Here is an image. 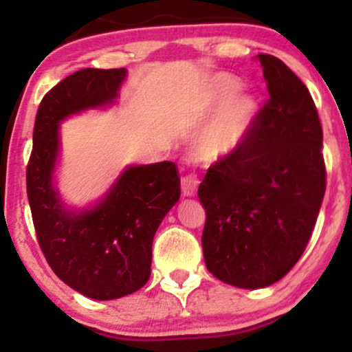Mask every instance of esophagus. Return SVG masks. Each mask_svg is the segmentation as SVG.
Wrapping results in <instances>:
<instances>
[{
  "mask_svg": "<svg viewBox=\"0 0 352 352\" xmlns=\"http://www.w3.org/2000/svg\"><path fill=\"white\" fill-rule=\"evenodd\" d=\"M199 179L193 173H188V175L182 177V193L185 197H192L197 193V188H199Z\"/></svg>",
  "mask_w": 352,
  "mask_h": 352,
  "instance_id": "34e87169",
  "label": "esophagus"
}]
</instances>
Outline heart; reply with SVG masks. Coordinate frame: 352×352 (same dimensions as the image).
I'll return each instance as SVG.
<instances>
[{
	"label": "heart",
	"instance_id": "b5f03b06",
	"mask_svg": "<svg viewBox=\"0 0 352 352\" xmlns=\"http://www.w3.org/2000/svg\"><path fill=\"white\" fill-rule=\"evenodd\" d=\"M240 82L233 76L221 74L213 79L210 104H221L213 119L197 137L195 152L205 162H215L233 153L245 142L258 114L256 99L238 91Z\"/></svg>",
	"mask_w": 352,
	"mask_h": 352
}]
</instances>
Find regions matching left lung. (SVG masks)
<instances>
[{
    "mask_svg": "<svg viewBox=\"0 0 352 352\" xmlns=\"http://www.w3.org/2000/svg\"><path fill=\"white\" fill-rule=\"evenodd\" d=\"M256 59L268 99L245 142L210 165L199 187L205 265L246 289L273 285L296 265L326 190L322 129L308 87L281 59Z\"/></svg>",
    "mask_w": 352,
    "mask_h": 352,
    "instance_id": "left-lung-1",
    "label": "left lung"
}]
</instances>
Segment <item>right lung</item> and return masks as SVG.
Returning <instances> with one entry per match:
<instances>
[{"mask_svg": "<svg viewBox=\"0 0 352 352\" xmlns=\"http://www.w3.org/2000/svg\"><path fill=\"white\" fill-rule=\"evenodd\" d=\"M125 69H80L44 96L36 114L26 188L38 243L47 265L67 286L92 300L135 293L151 278L152 241L180 199L173 162L129 167L106 199L67 212L52 187L59 122L117 98Z\"/></svg>", "mask_w": 352, "mask_h": 352, "instance_id": "obj_1", "label": "right lung"}]
</instances>
